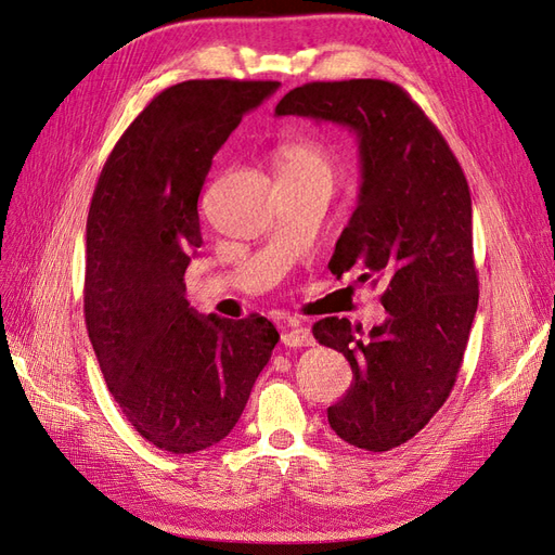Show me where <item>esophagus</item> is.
<instances>
[{
    "label": "esophagus",
    "instance_id": "esophagus-1",
    "mask_svg": "<svg viewBox=\"0 0 555 555\" xmlns=\"http://www.w3.org/2000/svg\"><path fill=\"white\" fill-rule=\"evenodd\" d=\"M282 343L287 347H310L314 343L310 328L304 324H289V328L282 333Z\"/></svg>",
    "mask_w": 555,
    "mask_h": 555
}]
</instances>
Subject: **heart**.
I'll return each instance as SVG.
<instances>
[{"mask_svg": "<svg viewBox=\"0 0 555 555\" xmlns=\"http://www.w3.org/2000/svg\"><path fill=\"white\" fill-rule=\"evenodd\" d=\"M273 162L278 180H317L331 188L335 178V159L331 150L310 139L282 141L275 147Z\"/></svg>", "mask_w": 555, "mask_h": 555, "instance_id": "b5f03b06", "label": "heart"}]
</instances>
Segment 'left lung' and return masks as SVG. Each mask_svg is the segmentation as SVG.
Segmentation results:
<instances>
[{
	"label": "left lung",
	"mask_w": 555,
	"mask_h": 555,
	"mask_svg": "<svg viewBox=\"0 0 555 555\" xmlns=\"http://www.w3.org/2000/svg\"><path fill=\"white\" fill-rule=\"evenodd\" d=\"M275 115H300L357 133L359 204L335 243L333 275L357 268L384 282V324L326 317L319 345L343 351L351 386L328 408L338 438L389 451L422 430L449 398L475 322L479 280L473 257V201L442 133L396 82L354 78L306 82Z\"/></svg>",
	"instance_id": "8db88e82"
}]
</instances>
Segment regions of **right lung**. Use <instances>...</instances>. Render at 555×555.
<instances>
[{"mask_svg": "<svg viewBox=\"0 0 555 555\" xmlns=\"http://www.w3.org/2000/svg\"><path fill=\"white\" fill-rule=\"evenodd\" d=\"M278 80H184L115 143L88 215L86 324L127 422L194 453L238 424L280 333L266 317L198 314L184 271L201 247L198 194L224 145Z\"/></svg>", "mask_w": 555, "mask_h": 555, "instance_id": "add662e5", "label": "right lung"}]
</instances>
